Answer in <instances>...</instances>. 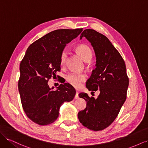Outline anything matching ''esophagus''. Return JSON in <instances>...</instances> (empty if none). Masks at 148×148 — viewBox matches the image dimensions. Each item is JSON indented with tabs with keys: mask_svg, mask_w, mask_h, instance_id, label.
Segmentation results:
<instances>
[{
	"mask_svg": "<svg viewBox=\"0 0 148 148\" xmlns=\"http://www.w3.org/2000/svg\"><path fill=\"white\" fill-rule=\"evenodd\" d=\"M78 94H79L78 91H77V92H76V95H75V99H78V97H79V96H78Z\"/></svg>",
	"mask_w": 148,
	"mask_h": 148,
	"instance_id": "esophagus-1",
	"label": "esophagus"
}]
</instances>
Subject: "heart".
I'll list each match as a JSON object with an SVG mask.
<instances>
[{
	"label": "heart",
	"instance_id": "heart-1",
	"mask_svg": "<svg viewBox=\"0 0 148 148\" xmlns=\"http://www.w3.org/2000/svg\"><path fill=\"white\" fill-rule=\"evenodd\" d=\"M76 51L77 52L78 54L81 56L83 60L86 62H89L92 58V52L91 49L86 45L81 44L76 47ZM67 52L66 50H64L62 52L60 58V63L62 66H64L65 64V62L67 58ZM86 75L83 73H78L72 72L66 75V79L67 82L70 84L71 86L76 88H79L82 86L83 83L86 80Z\"/></svg>",
	"mask_w": 148,
	"mask_h": 148
}]
</instances>
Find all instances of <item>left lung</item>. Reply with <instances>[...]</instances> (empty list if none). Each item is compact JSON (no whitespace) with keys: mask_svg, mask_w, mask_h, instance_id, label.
Here are the masks:
<instances>
[{"mask_svg":"<svg viewBox=\"0 0 148 148\" xmlns=\"http://www.w3.org/2000/svg\"><path fill=\"white\" fill-rule=\"evenodd\" d=\"M92 46L96 57V69L86 82L89 91L99 90L97 99L88 94H79L86 101V107L78 117L84 127L94 131L102 130L112 123L126 100L129 79L122 57L106 36L92 29L80 36Z\"/></svg>","mask_w":148,"mask_h":148,"instance_id":"8db88e82","label":"left lung"}]
</instances>
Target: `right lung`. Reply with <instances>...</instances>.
<instances>
[{
	"mask_svg": "<svg viewBox=\"0 0 148 148\" xmlns=\"http://www.w3.org/2000/svg\"><path fill=\"white\" fill-rule=\"evenodd\" d=\"M83 28L51 31L28 47L20 65L18 90L22 107L27 117L39 125L54 122L60 106L73 99L76 91L69 83L56 90L48 81L60 71V58L66 44L77 38Z\"/></svg>",
	"mask_w": 148,
	"mask_h": 148,
	"instance_id": "add662e5",
	"label": "right lung"
}]
</instances>
